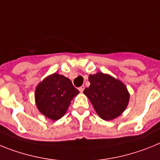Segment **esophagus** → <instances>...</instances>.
<instances>
[{
    "mask_svg": "<svg viewBox=\"0 0 160 160\" xmlns=\"http://www.w3.org/2000/svg\"><path fill=\"white\" fill-rule=\"evenodd\" d=\"M79 90H80V92H82L84 90V86L83 85V86H81V87H80V88H79Z\"/></svg>",
    "mask_w": 160,
    "mask_h": 160,
    "instance_id": "esophagus-1",
    "label": "esophagus"
}]
</instances>
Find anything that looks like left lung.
Instances as JSON below:
<instances>
[{
    "label": "left lung",
    "mask_w": 160,
    "mask_h": 160,
    "mask_svg": "<svg viewBox=\"0 0 160 160\" xmlns=\"http://www.w3.org/2000/svg\"><path fill=\"white\" fill-rule=\"evenodd\" d=\"M88 80L90 86L84 93L101 118L113 120L123 113L130 95L122 82L102 72L90 75Z\"/></svg>",
    "instance_id": "obj_1"
}]
</instances>
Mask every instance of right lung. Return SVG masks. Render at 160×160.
<instances>
[{
    "instance_id": "right-lung-1",
    "label": "right lung",
    "mask_w": 160,
    "mask_h": 160,
    "mask_svg": "<svg viewBox=\"0 0 160 160\" xmlns=\"http://www.w3.org/2000/svg\"><path fill=\"white\" fill-rule=\"evenodd\" d=\"M79 92L68 78L54 73L42 80L36 88V105L42 114L56 121L65 114L71 101Z\"/></svg>"
}]
</instances>
